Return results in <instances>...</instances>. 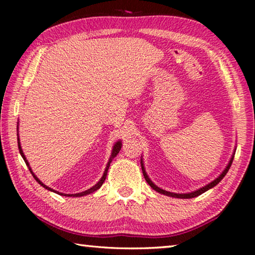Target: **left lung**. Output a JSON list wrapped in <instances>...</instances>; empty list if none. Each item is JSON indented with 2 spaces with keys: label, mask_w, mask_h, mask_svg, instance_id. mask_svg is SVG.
Instances as JSON below:
<instances>
[{
  "label": "left lung",
  "mask_w": 255,
  "mask_h": 255,
  "mask_svg": "<svg viewBox=\"0 0 255 255\" xmlns=\"http://www.w3.org/2000/svg\"><path fill=\"white\" fill-rule=\"evenodd\" d=\"M235 150H236V148L234 149V153H233L232 157H231V159H230V162H228V164H227V165H226V167H225V169H224V171L222 172V173L217 176V178H216L215 180L211 181L210 183H208V184L204 185V187H201V188H199V189H197V190H195V191L187 192V193H176V192H170V191H166V190H164V189H162V188L157 187V185L155 184V183L153 182V181L149 179V176L147 175V173H146V170H145V166H144V162H143V156H141V158H140L141 171H143V174H144V178H145V180H146V182H147V183L150 185V188H152L153 190H155V191H156V192L161 193V195H164V196L172 197V198H180V199H190V198H195V197H198V196L202 195V193L206 192V191H208L209 189L214 188L215 185H217L219 182H221V181L223 180L224 176L226 175V173H227V172H228V170H230V167H231L232 163H233V159H234Z\"/></svg>",
  "instance_id": "left-lung-1"
}]
</instances>
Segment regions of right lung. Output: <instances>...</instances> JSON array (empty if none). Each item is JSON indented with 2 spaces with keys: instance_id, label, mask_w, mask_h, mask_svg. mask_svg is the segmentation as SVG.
Here are the masks:
<instances>
[{
  "instance_id": "right-lung-1",
  "label": "right lung",
  "mask_w": 255,
  "mask_h": 255,
  "mask_svg": "<svg viewBox=\"0 0 255 255\" xmlns=\"http://www.w3.org/2000/svg\"><path fill=\"white\" fill-rule=\"evenodd\" d=\"M18 124H19V123H18ZM18 146H19V152H20V154H21V156H22V158L24 159V162H25V164H27V166L29 167V170H30V172H31V174L33 175L34 180H36L37 182L41 185V187H44L45 189L49 190V191H53V192L57 193V195H60V196H65V197H75V198H77V197H83V196H88V195H90V193H93L94 191H97V190H99V189L101 188V185L103 184V182H105V180H106V178H107V173H108V170H109L110 163L112 162V159H114L116 156H117V154L120 152V149H122V146H123V143H122V140H118V141H116V144L114 145V147H112V152H111V155H110V158H109V161H108V163H107L106 170H105V172H103V175L101 176V179L98 181V183H97V184H94L92 188H90V189H88V190H85V191H82V192H79V193H72V195H70V193H63V192H58V191H56V190H54V189H51V188H49V187H47V185H46V184H44V183H42L41 181L37 178V175L33 173L32 170H31V166H30V164H29V162H28L27 157H25V155L23 154V150H22V148H21V144H20V138H19V126H18Z\"/></svg>"
}]
</instances>
